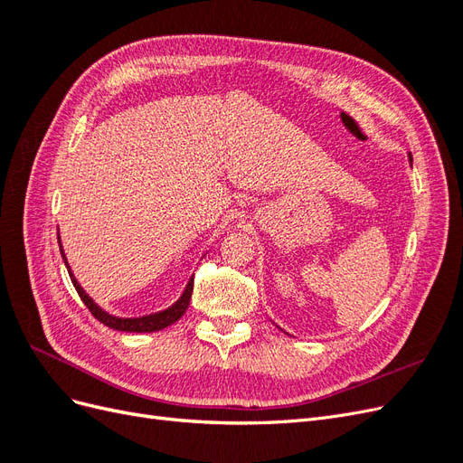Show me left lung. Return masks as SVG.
<instances>
[{"label":"left lung","mask_w":463,"mask_h":463,"mask_svg":"<svg viewBox=\"0 0 463 463\" xmlns=\"http://www.w3.org/2000/svg\"><path fill=\"white\" fill-rule=\"evenodd\" d=\"M410 160H411V156H410Z\"/></svg>","instance_id":"8db88e82"}]
</instances>
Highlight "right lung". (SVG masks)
I'll list each match as a JSON object with an SVG mask.
<instances>
[{"instance_id":"add662e5","label":"right lung","mask_w":463,"mask_h":463,"mask_svg":"<svg viewBox=\"0 0 463 463\" xmlns=\"http://www.w3.org/2000/svg\"><path fill=\"white\" fill-rule=\"evenodd\" d=\"M58 241H60V237H58ZM60 243H61V241H60ZM60 249H61V245H60ZM61 257H63V260H65L63 249H61ZM65 266H67V270H69V276H71V282H73V286H75V289H77V293H79V298L82 299V303L87 305V309L92 313V317L100 320L102 325H106V326H109V328H114V330H121V332H156V330H162V328H165V326L174 325L175 320H179L181 317H184L185 311H187V307H189V301H191L193 278L189 279V284H187V288H185V291H184V296H181V298L170 307V309L160 311V313H154V315H146V317H138V318H118V317H111V315H108L106 311H102L100 307H98V305L87 296V291L79 286L75 276L71 274V269H69L67 260H65Z\"/></svg>"}]
</instances>
